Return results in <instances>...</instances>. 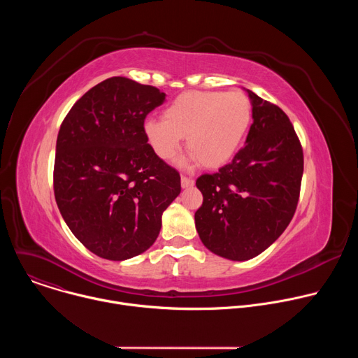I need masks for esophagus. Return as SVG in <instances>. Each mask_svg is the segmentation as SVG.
<instances>
[{"label": "esophagus", "instance_id": "esophagus-1", "mask_svg": "<svg viewBox=\"0 0 358 358\" xmlns=\"http://www.w3.org/2000/svg\"><path fill=\"white\" fill-rule=\"evenodd\" d=\"M192 185H194V180L192 178L181 176V187L182 188H188V187H192Z\"/></svg>", "mask_w": 358, "mask_h": 358}]
</instances>
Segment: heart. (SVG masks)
I'll list each match as a JSON object with an SVG mask.
<instances>
[{
	"label": "heart",
	"mask_w": 358,
	"mask_h": 358,
	"mask_svg": "<svg viewBox=\"0 0 358 358\" xmlns=\"http://www.w3.org/2000/svg\"><path fill=\"white\" fill-rule=\"evenodd\" d=\"M252 123V101L238 90H189L177 96L163 112V120L147 119V143L164 162L173 160L181 140L191 159L203 167L227 164L241 148Z\"/></svg>",
	"instance_id": "heart-1"
}]
</instances>
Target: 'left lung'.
<instances>
[{
  "instance_id": "obj_1",
  "label": "left lung",
  "mask_w": 358,
  "mask_h": 358,
  "mask_svg": "<svg viewBox=\"0 0 358 358\" xmlns=\"http://www.w3.org/2000/svg\"><path fill=\"white\" fill-rule=\"evenodd\" d=\"M252 119L245 145L215 174H202L195 213L199 239L218 257L248 261L269 248L292 221L300 194L303 150L276 105L246 89Z\"/></svg>"
}]
</instances>
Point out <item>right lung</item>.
Wrapping results in <instances>:
<instances>
[{
	"label": "right lung",
	"instance_id": "obj_1",
	"mask_svg": "<svg viewBox=\"0 0 358 358\" xmlns=\"http://www.w3.org/2000/svg\"><path fill=\"white\" fill-rule=\"evenodd\" d=\"M166 93L123 76L87 90L64 119L54 167L58 208L97 257L124 261L147 250L181 191L180 174L145 140V116Z\"/></svg>",
	"mask_w": 358,
	"mask_h": 358
}]
</instances>
